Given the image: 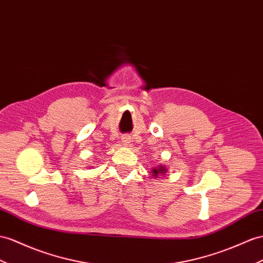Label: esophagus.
Here are the masks:
<instances>
[{
    "label": "esophagus",
    "mask_w": 263,
    "mask_h": 263,
    "mask_svg": "<svg viewBox=\"0 0 263 263\" xmlns=\"http://www.w3.org/2000/svg\"><path fill=\"white\" fill-rule=\"evenodd\" d=\"M122 143H123L124 145H129V143H130V138H129V137H123V138H122Z\"/></svg>",
    "instance_id": "1"
}]
</instances>
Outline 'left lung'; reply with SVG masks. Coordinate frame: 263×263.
Here are the masks:
<instances>
[{
    "mask_svg": "<svg viewBox=\"0 0 263 263\" xmlns=\"http://www.w3.org/2000/svg\"><path fill=\"white\" fill-rule=\"evenodd\" d=\"M167 172L166 166L164 164H160L158 166H153L151 170V174L153 178H158V177H164Z\"/></svg>",
    "mask_w": 263,
    "mask_h": 263,
    "instance_id": "8db88e82",
    "label": "left lung"
}]
</instances>
